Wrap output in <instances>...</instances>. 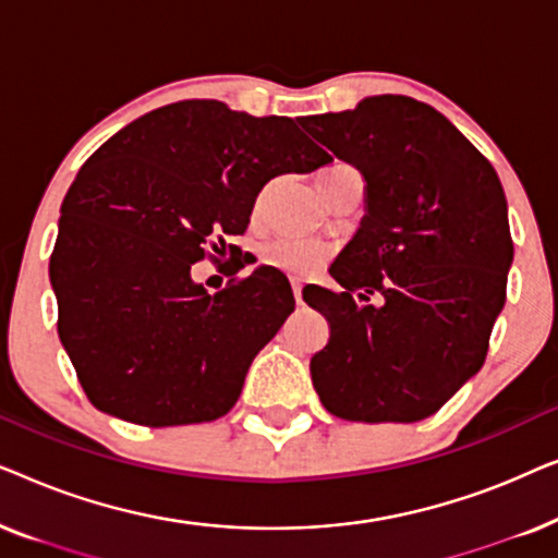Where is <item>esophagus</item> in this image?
Returning <instances> with one entry per match:
<instances>
[{
  "label": "esophagus",
  "instance_id": "obj_1",
  "mask_svg": "<svg viewBox=\"0 0 558 558\" xmlns=\"http://www.w3.org/2000/svg\"><path fill=\"white\" fill-rule=\"evenodd\" d=\"M302 279H296V277H292V292H294V300H296V304H302Z\"/></svg>",
  "mask_w": 558,
  "mask_h": 558
}]
</instances>
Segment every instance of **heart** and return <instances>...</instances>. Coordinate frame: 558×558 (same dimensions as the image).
<instances>
[{
    "label": "heart",
    "mask_w": 558,
    "mask_h": 558,
    "mask_svg": "<svg viewBox=\"0 0 558 558\" xmlns=\"http://www.w3.org/2000/svg\"><path fill=\"white\" fill-rule=\"evenodd\" d=\"M345 170L342 165L327 167L319 172L317 180L327 178V174ZM330 256V248L325 243L312 241V239H294V235H281L264 246V262L274 266V269L287 271V274H312L325 264V258Z\"/></svg>",
    "instance_id": "1"
}]
</instances>
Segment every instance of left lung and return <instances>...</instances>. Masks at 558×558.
Masks as SVG:
<instances>
[{
	"instance_id": "obj_1",
	"label": "left lung",
	"mask_w": 558,
	"mask_h": 558,
	"mask_svg": "<svg viewBox=\"0 0 558 558\" xmlns=\"http://www.w3.org/2000/svg\"><path fill=\"white\" fill-rule=\"evenodd\" d=\"M300 124L365 180V216L330 266L342 292L304 287L330 323L310 373L348 422H422L483 368L506 304L513 239L493 165L437 109L371 96ZM381 296L379 307L357 305Z\"/></svg>"
}]
</instances>
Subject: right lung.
Returning a JSON list of instances; mask_svg holds the SVG:
<instances>
[{"label": "right lung", "instance_id": "1", "mask_svg": "<svg viewBox=\"0 0 558 558\" xmlns=\"http://www.w3.org/2000/svg\"><path fill=\"white\" fill-rule=\"evenodd\" d=\"M330 159L292 119L205 98L144 113L90 155L60 208L50 281L60 342L98 411L180 426L233 409L292 315V287L258 266L208 294L190 266L246 231L271 178Z\"/></svg>", "mask_w": 558, "mask_h": 558}]
</instances>
